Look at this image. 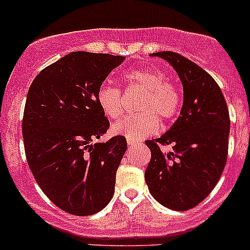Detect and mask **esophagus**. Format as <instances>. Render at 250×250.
<instances>
[{
	"instance_id": "1",
	"label": "esophagus",
	"mask_w": 250,
	"mask_h": 250,
	"mask_svg": "<svg viewBox=\"0 0 250 250\" xmlns=\"http://www.w3.org/2000/svg\"><path fill=\"white\" fill-rule=\"evenodd\" d=\"M138 144V141L132 140V139H127V145H129V147H132L135 146V145Z\"/></svg>"
}]
</instances>
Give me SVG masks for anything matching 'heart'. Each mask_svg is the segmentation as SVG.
<instances>
[{
  "label": "heart",
  "instance_id": "heart-1",
  "mask_svg": "<svg viewBox=\"0 0 250 250\" xmlns=\"http://www.w3.org/2000/svg\"><path fill=\"white\" fill-rule=\"evenodd\" d=\"M126 90H139V114L130 115L112 126V131L127 139H144L155 134L160 123L173 120L180 109L182 92L175 83L167 80L159 68H135L124 75ZM98 103L110 119H119L125 111V100L119 87L103 85L98 91Z\"/></svg>",
  "mask_w": 250,
  "mask_h": 250
}]
</instances>
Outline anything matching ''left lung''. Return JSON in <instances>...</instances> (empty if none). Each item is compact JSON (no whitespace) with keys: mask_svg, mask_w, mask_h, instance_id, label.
<instances>
[{"mask_svg":"<svg viewBox=\"0 0 250 250\" xmlns=\"http://www.w3.org/2000/svg\"><path fill=\"white\" fill-rule=\"evenodd\" d=\"M158 56L173 66L183 83L180 116L164 135L146 140L151 159L145 182L151 195L173 210H188L215 188L228 156L230 130L228 106L213 77L182 55L163 51ZM160 145H173L164 153Z\"/></svg>","mask_w":250,"mask_h":250,"instance_id":"left-lung-1","label":"left lung"}]
</instances>
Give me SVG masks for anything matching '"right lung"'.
Returning <instances> with one entry per match:
<instances>
[{
    "label": "right lung",
    "mask_w": 250,
    "mask_h": 250,
    "mask_svg": "<svg viewBox=\"0 0 250 250\" xmlns=\"http://www.w3.org/2000/svg\"><path fill=\"white\" fill-rule=\"evenodd\" d=\"M124 60L75 51L43 68L28 89L22 120L28 167L48 199L72 215L98 213L114 195L126 139L92 141L110 126L98 91Z\"/></svg>",
    "instance_id": "add662e5"
}]
</instances>
